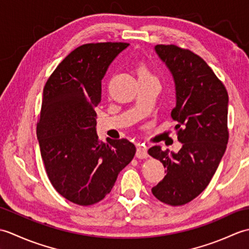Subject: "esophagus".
<instances>
[{"label":"esophagus","instance_id":"1","mask_svg":"<svg viewBox=\"0 0 249 249\" xmlns=\"http://www.w3.org/2000/svg\"><path fill=\"white\" fill-rule=\"evenodd\" d=\"M147 156V147L143 144L139 145L137 147V152H136V157L139 158V160H144Z\"/></svg>","mask_w":249,"mask_h":249}]
</instances>
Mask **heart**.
Returning a JSON list of instances; mask_svg holds the SVG:
<instances>
[{
  "label": "heart",
  "mask_w": 249,
  "mask_h": 249,
  "mask_svg": "<svg viewBox=\"0 0 249 249\" xmlns=\"http://www.w3.org/2000/svg\"><path fill=\"white\" fill-rule=\"evenodd\" d=\"M137 72H138L139 78H155L153 76L152 71L144 64H140L138 66V68H137Z\"/></svg>",
  "instance_id": "1"
}]
</instances>
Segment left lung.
<instances>
[{"mask_svg":"<svg viewBox=\"0 0 249 249\" xmlns=\"http://www.w3.org/2000/svg\"><path fill=\"white\" fill-rule=\"evenodd\" d=\"M155 51L170 70L176 83L177 105L171 111L178 153L160 145L147 153L162 162L166 176L152 188L161 202L186 204L203 192L223 158L229 139L228 93L206 62L188 49L157 45Z\"/></svg>","mask_w":249,"mask_h":249,"instance_id":"1","label":"left lung"}]
</instances>
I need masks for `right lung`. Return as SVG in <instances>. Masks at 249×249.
Here are the masks:
<instances>
[{
    "label": "right lung",
    "instance_id": "1",
    "mask_svg": "<svg viewBox=\"0 0 249 249\" xmlns=\"http://www.w3.org/2000/svg\"><path fill=\"white\" fill-rule=\"evenodd\" d=\"M127 43L86 44L71 51L44 88L37 138L52 186L79 205H92L107 196L119 173L133 160L127 139L96 134L95 108L102 99V79Z\"/></svg>",
    "mask_w": 249,
    "mask_h": 249
}]
</instances>
